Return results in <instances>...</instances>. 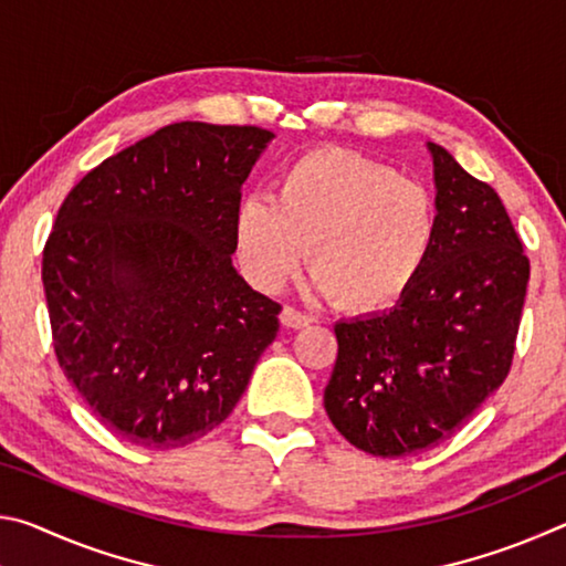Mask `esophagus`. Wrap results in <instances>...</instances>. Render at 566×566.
I'll use <instances>...</instances> for the list:
<instances>
[{
  "instance_id": "1",
  "label": "esophagus",
  "mask_w": 566,
  "mask_h": 566,
  "mask_svg": "<svg viewBox=\"0 0 566 566\" xmlns=\"http://www.w3.org/2000/svg\"><path fill=\"white\" fill-rule=\"evenodd\" d=\"M280 319H282V324H284L286 329H304V327H310V324L314 322L312 314L294 310V306H284Z\"/></svg>"
}]
</instances>
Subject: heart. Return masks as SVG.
Wrapping results in <instances>:
<instances>
[{
  "instance_id": "obj_1",
  "label": "heart",
  "mask_w": 566,
  "mask_h": 566,
  "mask_svg": "<svg viewBox=\"0 0 566 566\" xmlns=\"http://www.w3.org/2000/svg\"><path fill=\"white\" fill-rule=\"evenodd\" d=\"M247 280L274 292L304 260L314 284L354 312L395 304L417 280L434 239L429 191L342 149L294 159L272 199L247 197L234 217Z\"/></svg>"
}]
</instances>
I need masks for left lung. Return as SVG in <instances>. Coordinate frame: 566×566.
<instances>
[{"label": "left lung", "mask_w": 566, "mask_h": 566, "mask_svg": "<svg viewBox=\"0 0 566 566\" xmlns=\"http://www.w3.org/2000/svg\"><path fill=\"white\" fill-rule=\"evenodd\" d=\"M434 165V239L391 310L342 319L324 409L375 457H407L452 437L510 375L530 282L496 191L427 142Z\"/></svg>", "instance_id": "8db88e82"}]
</instances>
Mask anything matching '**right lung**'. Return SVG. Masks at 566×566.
<instances>
[{
  "mask_svg": "<svg viewBox=\"0 0 566 566\" xmlns=\"http://www.w3.org/2000/svg\"><path fill=\"white\" fill-rule=\"evenodd\" d=\"M260 127L179 122L94 167L60 207L42 282L64 377L124 442L177 449L232 415L282 306L232 264Z\"/></svg>",
  "mask_w": 566,
  "mask_h": 566,
  "instance_id": "right-lung-1",
  "label": "right lung"
}]
</instances>
